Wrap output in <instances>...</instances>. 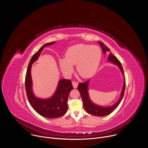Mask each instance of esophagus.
I'll return each instance as SVG.
<instances>
[{
    "label": "esophagus",
    "mask_w": 148,
    "mask_h": 148,
    "mask_svg": "<svg viewBox=\"0 0 148 148\" xmlns=\"http://www.w3.org/2000/svg\"><path fill=\"white\" fill-rule=\"evenodd\" d=\"M72 84H73V86L74 88H77V86H78V83L77 82H75V81H73Z\"/></svg>",
    "instance_id": "1"
}]
</instances>
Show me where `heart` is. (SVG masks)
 <instances>
[{
	"instance_id": "1",
	"label": "heart",
	"mask_w": 148,
	"mask_h": 148,
	"mask_svg": "<svg viewBox=\"0 0 148 148\" xmlns=\"http://www.w3.org/2000/svg\"><path fill=\"white\" fill-rule=\"evenodd\" d=\"M102 57L100 48L97 46L77 44L69 47L65 58L59 60L62 71L67 75L73 73L76 66L78 73L83 78L92 76L99 67Z\"/></svg>"
}]
</instances>
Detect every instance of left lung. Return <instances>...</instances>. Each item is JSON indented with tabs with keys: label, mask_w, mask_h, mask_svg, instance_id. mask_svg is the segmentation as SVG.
<instances>
[{
	"label": "left lung",
	"mask_w": 148,
	"mask_h": 148,
	"mask_svg": "<svg viewBox=\"0 0 148 148\" xmlns=\"http://www.w3.org/2000/svg\"><path fill=\"white\" fill-rule=\"evenodd\" d=\"M101 45L102 51L103 52V54H105L106 52H110V49L102 42H98ZM108 62H110L111 63L117 66V67L120 69V71H121V73L123 74V78H124V83L123 86L121 89V94L119 99L118 101L110 106H102L100 105H96L92 102V101L90 100L89 93H88V85L90 79L87 81L85 82L84 83H79L78 86V90H79L80 95L81 96L82 99L83 101V106L85 109V110L90 114L96 116H106L107 115H109L112 112H113L119 106L120 103L121 102V100L123 99V97L124 96V90L125 88V79L124 77V74L123 69L122 67V65L120 61L117 59V58L112 54L111 52L109 53V55L108 56Z\"/></svg>",
	"instance_id": "left-lung-1"
}]
</instances>
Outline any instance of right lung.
Wrapping results in <instances>:
<instances>
[{"label":"right lung","instance_id":"obj_1","mask_svg":"<svg viewBox=\"0 0 148 148\" xmlns=\"http://www.w3.org/2000/svg\"><path fill=\"white\" fill-rule=\"evenodd\" d=\"M55 43L56 42L44 44L32 56L25 76V90L30 105L38 114L49 119L58 118L66 114L68 109L69 95L71 90L73 89L71 81L70 79H62L59 80L56 90L51 97L42 99L36 97L33 92L31 77L32 64L38 60L45 47L52 45Z\"/></svg>","mask_w":148,"mask_h":148}]
</instances>
